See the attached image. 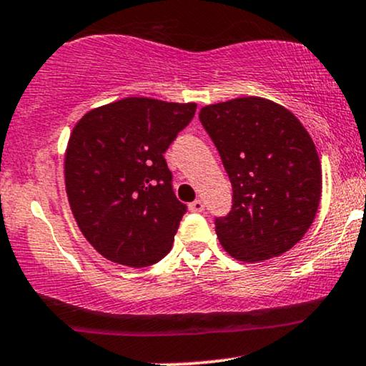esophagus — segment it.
<instances>
[{
	"label": "esophagus",
	"mask_w": 366,
	"mask_h": 366,
	"mask_svg": "<svg viewBox=\"0 0 366 366\" xmlns=\"http://www.w3.org/2000/svg\"><path fill=\"white\" fill-rule=\"evenodd\" d=\"M189 209H191L192 213H202V211H204V202H202L201 199L189 202Z\"/></svg>",
	"instance_id": "esophagus-1"
}]
</instances>
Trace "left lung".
Wrapping results in <instances>:
<instances>
[{"mask_svg": "<svg viewBox=\"0 0 366 366\" xmlns=\"http://www.w3.org/2000/svg\"><path fill=\"white\" fill-rule=\"evenodd\" d=\"M199 121L232 182V209L214 218L232 257L259 262L285 254L314 222L322 191L320 160L302 122L257 97L206 105Z\"/></svg>", "mask_w": 366, "mask_h": 366, "instance_id": "left-lung-1", "label": "left lung"}]
</instances>
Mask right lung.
<instances>
[{"label": "right lung", "mask_w": 366, "mask_h": 366, "mask_svg": "<svg viewBox=\"0 0 366 366\" xmlns=\"http://www.w3.org/2000/svg\"><path fill=\"white\" fill-rule=\"evenodd\" d=\"M194 114L196 104L131 97L74 126L66 192L85 239L109 261L147 267L170 252L187 206L175 197L164 153Z\"/></svg>", "instance_id": "obj_1"}]
</instances>
